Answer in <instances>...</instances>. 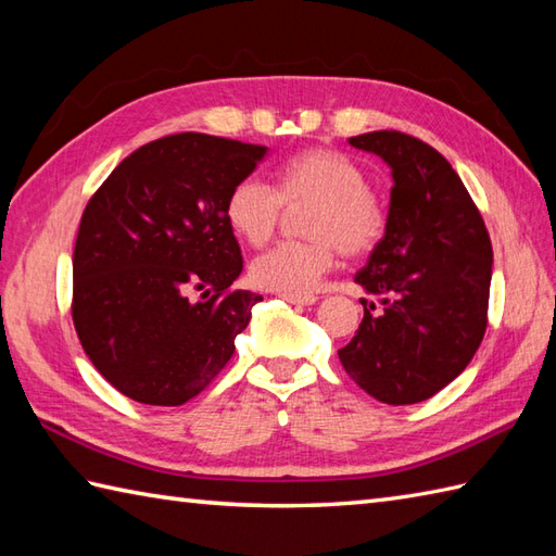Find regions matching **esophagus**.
<instances>
[{
  "label": "esophagus",
  "mask_w": 556,
  "mask_h": 556,
  "mask_svg": "<svg viewBox=\"0 0 556 556\" xmlns=\"http://www.w3.org/2000/svg\"><path fill=\"white\" fill-rule=\"evenodd\" d=\"M281 299L293 305H313L317 301V296H293V293H281Z\"/></svg>",
  "instance_id": "obj_1"
}]
</instances>
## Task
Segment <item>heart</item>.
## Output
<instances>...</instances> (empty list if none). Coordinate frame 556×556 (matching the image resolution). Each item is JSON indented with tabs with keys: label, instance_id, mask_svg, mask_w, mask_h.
Instances as JSON below:
<instances>
[{
	"label": "heart",
	"instance_id": "1",
	"mask_svg": "<svg viewBox=\"0 0 556 556\" xmlns=\"http://www.w3.org/2000/svg\"><path fill=\"white\" fill-rule=\"evenodd\" d=\"M285 205H311L303 231L308 241H285L257 255L251 279L260 289L308 296L337 263V253L363 255L380 243L387 229L382 200L365 186L356 162L337 150L313 148L279 167L277 191L257 176L236 181L224 203L229 227L251 245H263L277 231Z\"/></svg>",
	"mask_w": 556,
	"mask_h": 556
}]
</instances>
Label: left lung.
I'll list each match as a JSON object with an SVG mask.
<instances>
[{
    "mask_svg": "<svg viewBox=\"0 0 556 556\" xmlns=\"http://www.w3.org/2000/svg\"><path fill=\"white\" fill-rule=\"evenodd\" d=\"M349 143L392 167L382 241L356 281L375 301L339 361L382 404L434 396L466 370L488 327L492 243L464 181L440 152L401 131Z\"/></svg>",
    "mask_w": 556,
    "mask_h": 556,
    "instance_id": "8db88e82",
    "label": "left lung"
}]
</instances>
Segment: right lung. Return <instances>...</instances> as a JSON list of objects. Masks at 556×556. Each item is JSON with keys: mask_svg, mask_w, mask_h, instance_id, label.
Instances as JSON below:
<instances>
[{"mask_svg": "<svg viewBox=\"0 0 556 556\" xmlns=\"http://www.w3.org/2000/svg\"><path fill=\"white\" fill-rule=\"evenodd\" d=\"M265 152L207 134L164 136L88 200L71 315L83 351L124 396L181 406L233 356L263 296L231 289L243 257L224 203Z\"/></svg>", "mask_w": 556, "mask_h": 556, "instance_id": "right-lung-1", "label": "right lung"}]
</instances>
